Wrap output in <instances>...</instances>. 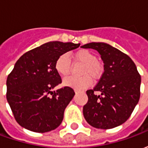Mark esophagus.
Here are the masks:
<instances>
[{"label": "esophagus", "mask_w": 148, "mask_h": 148, "mask_svg": "<svg viewBox=\"0 0 148 148\" xmlns=\"http://www.w3.org/2000/svg\"><path fill=\"white\" fill-rule=\"evenodd\" d=\"M74 92H75V93H78V92H82V90H77V89H75V90H74Z\"/></svg>", "instance_id": "1"}]
</instances>
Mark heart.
I'll return each mask as SVG.
<instances>
[{
    "instance_id": "1",
    "label": "heart",
    "mask_w": 148,
    "mask_h": 148,
    "mask_svg": "<svg viewBox=\"0 0 148 148\" xmlns=\"http://www.w3.org/2000/svg\"><path fill=\"white\" fill-rule=\"evenodd\" d=\"M74 63L83 64L81 69V77H69L65 78L63 83L75 89H84L92 83V77L97 80L104 73V65L97 59V56L90 51L80 50L72 55ZM56 72L62 77L68 76L71 71V62L67 54L59 55L55 62Z\"/></svg>"
}]
</instances>
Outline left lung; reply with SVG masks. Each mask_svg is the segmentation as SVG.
<instances>
[{
    "label": "left lung",
    "instance_id": "1",
    "mask_svg": "<svg viewBox=\"0 0 148 148\" xmlns=\"http://www.w3.org/2000/svg\"><path fill=\"white\" fill-rule=\"evenodd\" d=\"M82 47L99 52L105 70L96 86L86 91L84 117L96 128L117 127L130 117L140 100V74L128 55L109 44L90 42ZM97 91L100 95L94 93Z\"/></svg>",
    "mask_w": 148,
    "mask_h": 148
}]
</instances>
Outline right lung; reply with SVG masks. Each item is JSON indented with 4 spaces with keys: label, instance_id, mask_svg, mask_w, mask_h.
I'll list each match as a JSON object with an SVG mask.
<instances>
[{
    "label": "right lung",
    "instance_id": "right-lung-1",
    "mask_svg": "<svg viewBox=\"0 0 148 148\" xmlns=\"http://www.w3.org/2000/svg\"><path fill=\"white\" fill-rule=\"evenodd\" d=\"M79 46L58 41L46 42L18 59L7 77L6 98L21 126L42 133L60 125L74 91L70 86L53 90L62 83L55 62L59 55Z\"/></svg>",
    "mask_w": 148,
    "mask_h": 148
}]
</instances>
